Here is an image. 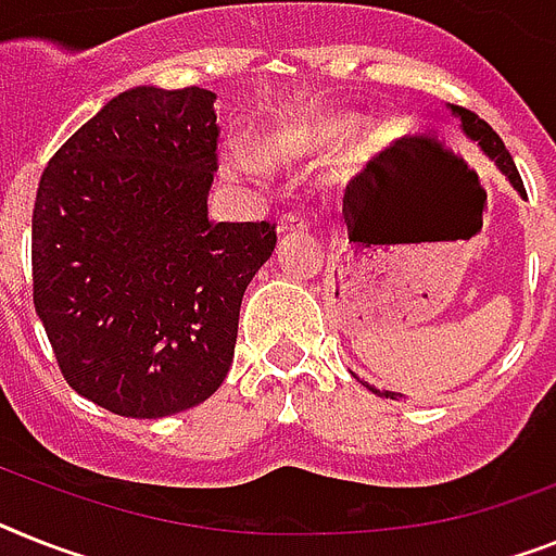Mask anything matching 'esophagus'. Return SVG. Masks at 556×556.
<instances>
[{"mask_svg":"<svg viewBox=\"0 0 556 556\" xmlns=\"http://www.w3.org/2000/svg\"><path fill=\"white\" fill-rule=\"evenodd\" d=\"M306 222L298 213H283L278 218V236H292V232H304Z\"/></svg>","mask_w":556,"mask_h":556,"instance_id":"obj_1","label":"esophagus"}]
</instances>
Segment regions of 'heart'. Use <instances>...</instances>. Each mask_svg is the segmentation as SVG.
<instances>
[{
  "mask_svg": "<svg viewBox=\"0 0 556 556\" xmlns=\"http://www.w3.org/2000/svg\"><path fill=\"white\" fill-rule=\"evenodd\" d=\"M346 132H350V124L341 116L301 118V122H289L283 127H278V130L269 132L264 153L269 159H275V162H295L301 155L318 153V150H329V147L341 144L346 139ZM222 162L229 176L236 178L261 181V178L269 176L267 159L244 144H229L222 153Z\"/></svg>",
  "mask_w": 556,
  "mask_h": 556,
  "instance_id": "heart-1",
  "label": "heart"
}]
</instances>
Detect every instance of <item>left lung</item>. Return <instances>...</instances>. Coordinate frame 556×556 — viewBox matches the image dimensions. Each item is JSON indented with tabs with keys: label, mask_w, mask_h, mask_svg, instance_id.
<instances>
[{
	"label": "left lung",
	"mask_w": 556,
	"mask_h": 556,
	"mask_svg": "<svg viewBox=\"0 0 556 556\" xmlns=\"http://www.w3.org/2000/svg\"><path fill=\"white\" fill-rule=\"evenodd\" d=\"M448 110H452V116L457 118V122H460L463 136H466V139H469V141H475V144L480 147V153H483L485 159H489V162H492L494 167H497L500 173L506 176V181H508V185H511V187H515L517 195H520L522 201H529V199H526V187H522L520 173H517V167H515V159L508 155L506 144L500 141L497 132H494L492 127H489V124L483 122V118L475 116L471 110L457 108V104H448ZM361 383H364V380H361ZM364 387L369 389V392L380 394V397H383V394H387V397H394V394H397V392H387V389L380 392V389L369 387V383H364Z\"/></svg>",
	"instance_id": "obj_1"
}]
</instances>
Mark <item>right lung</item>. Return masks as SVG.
<instances>
[{"label": "right lung", "mask_w": 556, "mask_h": 556, "mask_svg": "<svg viewBox=\"0 0 556 556\" xmlns=\"http://www.w3.org/2000/svg\"><path fill=\"white\" fill-rule=\"evenodd\" d=\"M215 93L130 87L64 141L34 204V304L59 369L122 417L176 415L227 378L275 224L210 222Z\"/></svg>", "instance_id": "obj_1"}]
</instances>
